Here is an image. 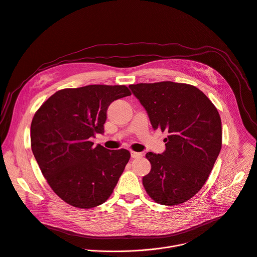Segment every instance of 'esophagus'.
<instances>
[{"label":"esophagus","instance_id":"34e87169","mask_svg":"<svg viewBox=\"0 0 257 257\" xmlns=\"http://www.w3.org/2000/svg\"><path fill=\"white\" fill-rule=\"evenodd\" d=\"M131 157L134 159H139V158H143L144 154L143 153H136V152H131Z\"/></svg>","mask_w":257,"mask_h":257}]
</instances>
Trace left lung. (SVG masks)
<instances>
[{
	"label": "left lung",
	"mask_w": 257,
	"mask_h": 257,
	"mask_svg": "<svg viewBox=\"0 0 257 257\" xmlns=\"http://www.w3.org/2000/svg\"><path fill=\"white\" fill-rule=\"evenodd\" d=\"M129 88L153 128L169 134L164 153L146 155L152 169L143 178L145 189L161 205L184 203L203 188L221 150L218 110L193 85L166 81Z\"/></svg>",
	"instance_id": "1"
}]
</instances>
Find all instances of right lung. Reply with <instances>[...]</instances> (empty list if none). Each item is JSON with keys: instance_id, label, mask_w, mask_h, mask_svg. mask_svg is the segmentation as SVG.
I'll list each match as a JSON object with an SVG mask.
<instances>
[{"instance_id": "1", "label": "right lung", "mask_w": 257, "mask_h": 257, "mask_svg": "<svg viewBox=\"0 0 257 257\" xmlns=\"http://www.w3.org/2000/svg\"><path fill=\"white\" fill-rule=\"evenodd\" d=\"M131 95L124 85H88L57 91L36 111L32 151L53 192L65 203L90 209L104 203L118 183L130 153L93 147L104 132L108 105Z\"/></svg>"}]
</instances>
